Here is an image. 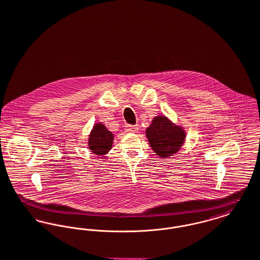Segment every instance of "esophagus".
I'll return each mask as SVG.
<instances>
[{
	"mask_svg": "<svg viewBox=\"0 0 260 260\" xmlns=\"http://www.w3.org/2000/svg\"><path fill=\"white\" fill-rule=\"evenodd\" d=\"M138 131H139V126L138 125H126L125 126V132L126 133L134 134V133H137Z\"/></svg>",
	"mask_w": 260,
	"mask_h": 260,
	"instance_id": "esophagus-1",
	"label": "esophagus"
}]
</instances>
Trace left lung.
<instances>
[{"mask_svg": "<svg viewBox=\"0 0 260 260\" xmlns=\"http://www.w3.org/2000/svg\"><path fill=\"white\" fill-rule=\"evenodd\" d=\"M145 134L151 149L164 158L176 153L185 141L184 129L165 116H155Z\"/></svg>", "mask_w": 260, "mask_h": 260, "instance_id": "left-lung-1", "label": "left lung"}]
</instances>
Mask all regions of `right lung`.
I'll list each match as a JSON object with an SVG mask.
<instances>
[{
	"mask_svg": "<svg viewBox=\"0 0 260 260\" xmlns=\"http://www.w3.org/2000/svg\"><path fill=\"white\" fill-rule=\"evenodd\" d=\"M114 135L106 125L99 122L95 123L88 136V148L96 155L107 154L113 146Z\"/></svg>",
	"mask_w": 260,
	"mask_h": 260,
	"instance_id": "obj_1",
	"label": "right lung"
}]
</instances>
